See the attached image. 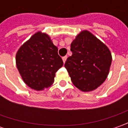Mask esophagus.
<instances>
[{"label": "esophagus", "mask_w": 128, "mask_h": 128, "mask_svg": "<svg viewBox=\"0 0 128 128\" xmlns=\"http://www.w3.org/2000/svg\"><path fill=\"white\" fill-rule=\"evenodd\" d=\"M66 59H67V56L62 57V61H63V62H66Z\"/></svg>", "instance_id": "34e87169"}]
</instances>
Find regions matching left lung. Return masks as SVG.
I'll use <instances>...</instances> for the list:
<instances>
[{"label":"left lung","instance_id":"1","mask_svg":"<svg viewBox=\"0 0 128 128\" xmlns=\"http://www.w3.org/2000/svg\"><path fill=\"white\" fill-rule=\"evenodd\" d=\"M72 56L65 67L73 85L83 92L94 90L106 80L112 56L106 45L88 30L80 32L70 45Z\"/></svg>","mask_w":128,"mask_h":128}]
</instances>
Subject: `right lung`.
Instances as JSON below:
<instances>
[{
    "instance_id": "right-lung-1",
    "label": "right lung",
    "mask_w": 128,
    "mask_h": 128,
    "mask_svg": "<svg viewBox=\"0 0 128 128\" xmlns=\"http://www.w3.org/2000/svg\"><path fill=\"white\" fill-rule=\"evenodd\" d=\"M46 33L37 32L20 46L16 57V66L24 82L36 90H42L54 82L56 72L63 66Z\"/></svg>"
}]
</instances>
